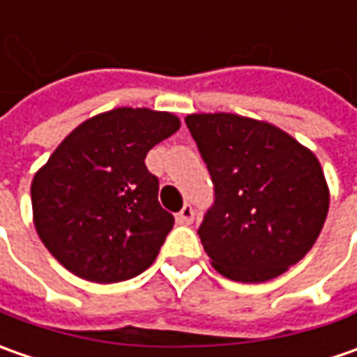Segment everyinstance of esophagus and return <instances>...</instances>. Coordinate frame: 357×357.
<instances>
[{
    "instance_id": "esophagus-1",
    "label": "esophagus",
    "mask_w": 357,
    "mask_h": 357,
    "mask_svg": "<svg viewBox=\"0 0 357 357\" xmlns=\"http://www.w3.org/2000/svg\"><path fill=\"white\" fill-rule=\"evenodd\" d=\"M192 220H195V211H192L190 204H185L183 211L176 214V222L178 225H192Z\"/></svg>"
}]
</instances>
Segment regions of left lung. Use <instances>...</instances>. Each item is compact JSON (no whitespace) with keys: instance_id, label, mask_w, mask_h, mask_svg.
Wrapping results in <instances>:
<instances>
[{"instance_id":"8db88e82","label":"left lung","mask_w":357,"mask_h":357,"mask_svg":"<svg viewBox=\"0 0 357 357\" xmlns=\"http://www.w3.org/2000/svg\"><path fill=\"white\" fill-rule=\"evenodd\" d=\"M214 183L199 228L222 276L266 282L300 262L320 236L330 188L316 155L266 121L232 113L186 115Z\"/></svg>"}]
</instances>
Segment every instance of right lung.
I'll list each match as a JSON object with an SVG mask.
<instances>
[{"label": "right lung", "mask_w": 357, "mask_h": 357, "mask_svg": "<svg viewBox=\"0 0 357 357\" xmlns=\"http://www.w3.org/2000/svg\"><path fill=\"white\" fill-rule=\"evenodd\" d=\"M181 129L167 111L119 107L73 129L35 172V230L79 278L113 284L151 266L174 218L158 204L146 153Z\"/></svg>", "instance_id": "right-lung-1"}]
</instances>
